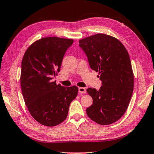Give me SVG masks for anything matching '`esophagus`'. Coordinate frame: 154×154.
<instances>
[{
	"mask_svg": "<svg viewBox=\"0 0 154 154\" xmlns=\"http://www.w3.org/2000/svg\"><path fill=\"white\" fill-rule=\"evenodd\" d=\"M78 92L81 94H84L86 92V90L85 88H82V87H79L78 88Z\"/></svg>",
	"mask_w": 154,
	"mask_h": 154,
	"instance_id": "34e87169",
	"label": "esophagus"
}]
</instances>
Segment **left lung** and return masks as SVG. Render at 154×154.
<instances>
[{
    "instance_id": "8db88e82",
    "label": "left lung",
    "mask_w": 154,
    "mask_h": 154,
    "mask_svg": "<svg viewBox=\"0 0 154 154\" xmlns=\"http://www.w3.org/2000/svg\"><path fill=\"white\" fill-rule=\"evenodd\" d=\"M79 46L102 82L99 91L86 90L93 100L87 115L98 124H112L125 112L133 94L134 77L128 52L117 39L103 33L80 40Z\"/></svg>"
}]
</instances>
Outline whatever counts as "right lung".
Returning <instances> with one entry per match:
<instances>
[{"label":"right lung","instance_id":"right-lung-1","mask_svg":"<svg viewBox=\"0 0 154 154\" xmlns=\"http://www.w3.org/2000/svg\"><path fill=\"white\" fill-rule=\"evenodd\" d=\"M73 42V39L44 37L31 45L23 57V97L32 117L43 125L62 123L77 96V86L64 87L51 81L60 71L63 57Z\"/></svg>","mask_w":154,"mask_h":154}]
</instances>
